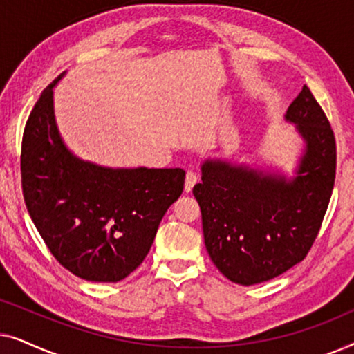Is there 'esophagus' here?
<instances>
[{
    "label": "esophagus",
    "instance_id": "1",
    "mask_svg": "<svg viewBox=\"0 0 354 354\" xmlns=\"http://www.w3.org/2000/svg\"><path fill=\"white\" fill-rule=\"evenodd\" d=\"M200 180V177H198L196 172L193 171H188L187 172V177H185V192H192V188L195 187V183Z\"/></svg>",
    "mask_w": 354,
    "mask_h": 354
}]
</instances>
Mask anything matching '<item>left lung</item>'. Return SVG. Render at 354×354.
Instances as JSON below:
<instances>
[{
    "instance_id": "8db88e82",
    "label": "left lung",
    "mask_w": 354,
    "mask_h": 354,
    "mask_svg": "<svg viewBox=\"0 0 354 354\" xmlns=\"http://www.w3.org/2000/svg\"><path fill=\"white\" fill-rule=\"evenodd\" d=\"M303 151L292 177L225 159L201 164L193 187L205 245L232 282L254 285L301 263L321 229L335 182V137L311 90L288 106Z\"/></svg>"
}]
</instances>
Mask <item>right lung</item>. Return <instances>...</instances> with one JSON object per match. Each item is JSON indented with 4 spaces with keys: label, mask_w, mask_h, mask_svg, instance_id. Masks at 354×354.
Listing matches in <instances>:
<instances>
[{
    "label": "right lung",
    "mask_w": 354,
    "mask_h": 354,
    "mask_svg": "<svg viewBox=\"0 0 354 354\" xmlns=\"http://www.w3.org/2000/svg\"><path fill=\"white\" fill-rule=\"evenodd\" d=\"M46 86L22 137V192L51 254L77 277L119 282L147 258L159 222L182 195L183 169L104 167L66 147Z\"/></svg>",
    "instance_id": "1"
}]
</instances>
